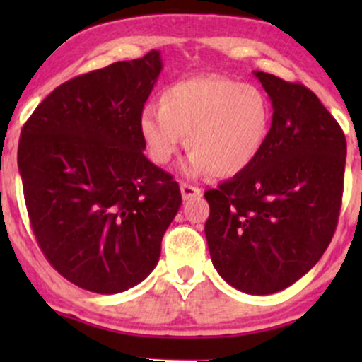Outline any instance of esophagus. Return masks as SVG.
<instances>
[{
    "instance_id": "1",
    "label": "esophagus",
    "mask_w": 362,
    "mask_h": 362,
    "mask_svg": "<svg viewBox=\"0 0 362 362\" xmlns=\"http://www.w3.org/2000/svg\"><path fill=\"white\" fill-rule=\"evenodd\" d=\"M180 192H182V197H184V201H189V199L199 197V195H201V189H199V187H194L190 184H184V182H182Z\"/></svg>"
}]
</instances>
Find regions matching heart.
<instances>
[{"label": "heart", "mask_w": 362, "mask_h": 362, "mask_svg": "<svg viewBox=\"0 0 362 362\" xmlns=\"http://www.w3.org/2000/svg\"><path fill=\"white\" fill-rule=\"evenodd\" d=\"M271 122V102L259 86L224 76H195L167 86L160 107H144L139 132L158 165H168L189 136L194 151L184 165L187 175L233 177L259 158Z\"/></svg>", "instance_id": "1"}]
</instances>
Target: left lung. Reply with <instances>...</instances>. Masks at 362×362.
Segmentation results:
<instances>
[{
    "label": "left lung",
    "mask_w": 362,
    "mask_h": 362,
    "mask_svg": "<svg viewBox=\"0 0 362 362\" xmlns=\"http://www.w3.org/2000/svg\"><path fill=\"white\" fill-rule=\"evenodd\" d=\"M272 102L259 158L204 194V231L219 276L247 294L294 284L327 250L342 204L346 136L313 91L253 73Z\"/></svg>",
    "instance_id": "left-lung-1"
}]
</instances>
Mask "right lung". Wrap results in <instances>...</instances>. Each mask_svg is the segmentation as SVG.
<instances>
[{
	"label": "right lung",
	"mask_w": 362,
	"mask_h": 362,
	"mask_svg": "<svg viewBox=\"0 0 362 362\" xmlns=\"http://www.w3.org/2000/svg\"><path fill=\"white\" fill-rule=\"evenodd\" d=\"M161 68L151 51L62 83L20 134L37 243L62 277L91 293H122L146 279L180 209L178 184L144 156L139 132Z\"/></svg>",
	"instance_id": "right-lung-1"
}]
</instances>
